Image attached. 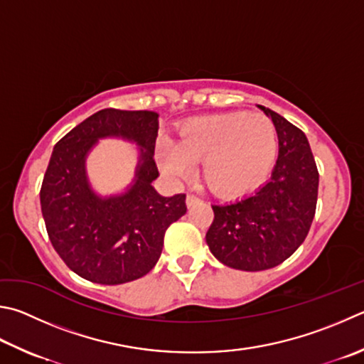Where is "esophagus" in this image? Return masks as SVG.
<instances>
[{
    "label": "esophagus",
    "instance_id": "34e87169",
    "mask_svg": "<svg viewBox=\"0 0 364 364\" xmlns=\"http://www.w3.org/2000/svg\"><path fill=\"white\" fill-rule=\"evenodd\" d=\"M200 202V199L197 196H194V194H188V197H186V205L188 207L191 208V207H194L196 203H199Z\"/></svg>",
    "mask_w": 364,
    "mask_h": 364
}]
</instances>
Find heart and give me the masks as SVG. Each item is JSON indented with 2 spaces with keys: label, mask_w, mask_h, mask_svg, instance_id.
I'll list each match as a JSON object with an SVG mask.
<instances>
[{
  "label": "heart",
  "mask_w": 364,
  "mask_h": 364,
  "mask_svg": "<svg viewBox=\"0 0 364 364\" xmlns=\"http://www.w3.org/2000/svg\"><path fill=\"white\" fill-rule=\"evenodd\" d=\"M277 130L259 113H229L194 119L180 132L178 146L162 153V167L171 176L188 173L202 162V176L223 197L245 196L266 180L275 162Z\"/></svg>",
  "instance_id": "b5f03b06"
}]
</instances>
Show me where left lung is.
Segmentation results:
<instances>
[{
  "mask_svg": "<svg viewBox=\"0 0 364 364\" xmlns=\"http://www.w3.org/2000/svg\"><path fill=\"white\" fill-rule=\"evenodd\" d=\"M259 108L272 117L279 136L272 176L253 196L211 205L215 218L205 235L218 261L247 272L279 266L301 247L318 197V170L307 136L275 111Z\"/></svg>",
  "mask_w": 364,
  "mask_h": 364,
  "instance_id": "1",
  "label": "left lung"
}]
</instances>
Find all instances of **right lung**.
Instances as JSON below:
<instances>
[{"label": "right lung", "mask_w": 364, "mask_h": 364, "mask_svg": "<svg viewBox=\"0 0 364 364\" xmlns=\"http://www.w3.org/2000/svg\"><path fill=\"white\" fill-rule=\"evenodd\" d=\"M159 114L105 108L68 132L44 173L41 211L52 247L82 279L121 285L159 261L165 230L186 213V194L162 197L151 186ZM122 136L142 148L137 180L122 196L102 200L90 189L83 162L98 137Z\"/></svg>", "instance_id": "add662e5"}]
</instances>
